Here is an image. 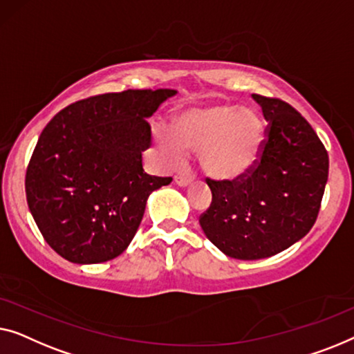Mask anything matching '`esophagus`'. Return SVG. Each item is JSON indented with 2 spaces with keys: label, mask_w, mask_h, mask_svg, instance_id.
Here are the masks:
<instances>
[{
  "label": "esophagus",
  "mask_w": 354,
  "mask_h": 354,
  "mask_svg": "<svg viewBox=\"0 0 354 354\" xmlns=\"http://www.w3.org/2000/svg\"><path fill=\"white\" fill-rule=\"evenodd\" d=\"M175 183L178 184V186H181V187H187L189 184L192 183V179H191V178H186V176L178 175V176H175Z\"/></svg>",
  "instance_id": "obj_1"
}]
</instances>
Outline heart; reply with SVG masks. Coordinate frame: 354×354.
Masks as SVG:
<instances>
[{
  "label": "heart",
  "mask_w": 354,
  "mask_h": 354,
  "mask_svg": "<svg viewBox=\"0 0 354 354\" xmlns=\"http://www.w3.org/2000/svg\"><path fill=\"white\" fill-rule=\"evenodd\" d=\"M153 139L165 158L181 165L198 153V165L216 183H236L250 175L265 144V122L252 107L210 104L181 112L175 125L153 127Z\"/></svg>",
  "instance_id": "b5f03b06"
}]
</instances>
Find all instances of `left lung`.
Returning a JSON list of instances; mask_svg holds the SVG:
<instances>
[{"label": "left lung", "mask_w": 354, "mask_h": 354, "mask_svg": "<svg viewBox=\"0 0 354 354\" xmlns=\"http://www.w3.org/2000/svg\"><path fill=\"white\" fill-rule=\"evenodd\" d=\"M268 122L257 167L236 183L208 179L212 203L198 223L213 245L237 260L286 250L315 225L328 176V156L290 104L252 94Z\"/></svg>", "instance_id": "1"}]
</instances>
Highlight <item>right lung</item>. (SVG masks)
Here are the masks:
<instances>
[{
  "label": "right lung",
  "mask_w": 354,
  "mask_h": 354,
  "mask_svg": "<svg viewBox=\"0 0 354 354\" xmlns=\"http://www.w3.org/2000/svg\"><path fill=\"white\" fill-rule=\"evenodd\" d=\"M175 89H127L82 99L39 134L26 175L27 203L44 241L78 265L120 255L141 225L147 197L171 183L142 168L146 118Z\"/></svg>",
  "instance_id": "obj_1"
}]
</instances>
